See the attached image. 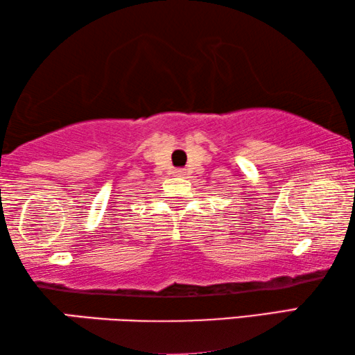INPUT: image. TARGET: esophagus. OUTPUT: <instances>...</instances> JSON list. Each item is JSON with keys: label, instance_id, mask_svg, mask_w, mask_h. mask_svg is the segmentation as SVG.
<instances>
[{"label": "esophagus", "instance_id": "34e87169", "mask_svg": "<svg viewBox=\"0 0 355 355\" xmlns=\"http://www.w3.org/2000/svg\"><path fill=\"white\" fill-rule=\"evenodd\" d=\"M174 173H176V174H182L184 171H182V170H176V171H174Z\"/></svg>", "mask_w": 355, "mask_h": 355}]
</instances>
